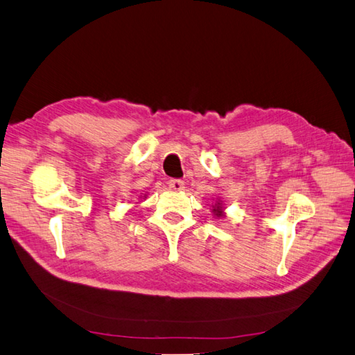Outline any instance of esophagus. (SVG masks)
Segmentation results:
<instances>
[{
	"mask_svg": "<svg viewBox=\"0 0 355 355\" xmlns=\"http://www.w3.org/2000/svg\"><path fill=\"white\" fill-rule=\"evenodd\" d=\"M168 186L171 190H174V192H180V190L184 189V181L183 180H169L168 181Z\"/></svg>",
	"mask_w": 355,
	"mask_h": 355,
	"instance_id": "34e87169",
	"label": "esophagus"
}]
</instances>
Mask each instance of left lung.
Instances as JSON below:
<instances>
[{
    "label": "left lung",
    "mask_w": 355,
    "mask_h": 355,
    "mask_svg": "<svg viewBox=\"0 0 355 355\" xmlns=\"http://www.w3.org/2000/svg\"><path fill=\"white\" fill-rule=\"evenodd\" d=\"M214 211H216V214H217V216H222V211H220V208H219V207L214 208Z\"/></svg>",
    "instance_id": "obj_1"
}]
</instances>
